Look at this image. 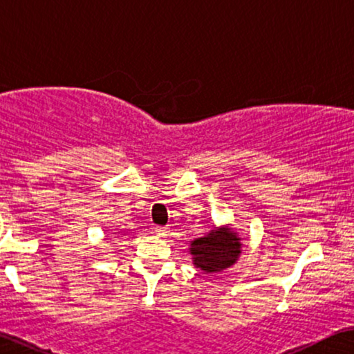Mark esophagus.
Listing matches in <instances>:
<instances>
[{
    "label": "esophagus",
    "instance_id": "34e87169",
    "mask_svg": "<svg viewBox=\"0 0 354 354\" xmlns=\"http://www.w3.org/2000/svg\"><path fill=\"white\" fill-rule=\"evenodd\" d=\"M153 232L157 236H167V234L169 233V230L167 228V226H155Z\"/></svg>",
    "mask_w": 354,
    "mask_h": 354
}]
</instances>
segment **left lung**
<instances>
[{"label": "left lung", "mask_w": 354, "mask_h": 354, "mask_svg": "<svg viewBox=\"0 0 354 354\" xmlns=\"http://www.w3.org/2000/svg\"><path fill=\"white\" fill-rule=\"evenodd\" d=\"M243 238L232 226H214L205 236L189 243L192 263L204 273L223 272L234 266L243 251Z\"/></svg>", "instance_id": "left-lung-1"}]
</instances>
